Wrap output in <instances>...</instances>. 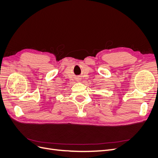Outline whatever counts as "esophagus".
<instances>
[{
    "label": "esophagus",
    "mask_w": 158,
    "mask_h": 158,
    "mask_svg": "<svg viewBox=\"0 0 158 158\" xmlns=\"http://www.w3.org/2000/svg\"><path fill=\"white\" fill-rule=\"evenodd\" d=\"M77 81H79V79H77Z\"/></svg>",
    "instance_id": "obj_1"
}]
</instances>
